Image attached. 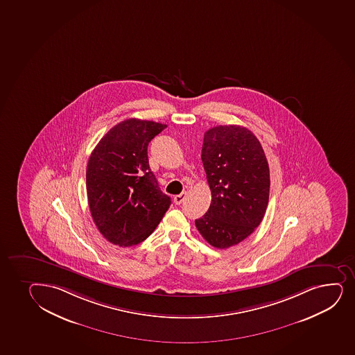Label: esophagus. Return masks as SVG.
I'll return each instance as SVG.
<instances>
[{
  "instance_id": "esophagus-1",
  "label": "esophagus",
  "mask_w": 355,
  "mask_h": 355,
  "mask_svg": "<svg viewBox=\"0 0 355 355\" xmlns=\"http://www.w3.org/2000/svg\"><path fill=\"white\" fill-rule=\"evenodd\" d=\"M187 192H182L180 195H177L173 197V202H175L177 205H180V204L183 203L184 200H187Z\"/></svg>"
}]
</instances>
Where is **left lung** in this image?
Segmentation results:
<instances>
[{
	"label": "left lung",
	"instance_id": "1",
	"mask_svg": "<svg viewBox=\"0 0 355 355\" xmlns=\"http://www.w3.org/2000/svg\"><path fill=\"white\" fill-rule=\"evenodd\" d=\"M202 162L211 204L196 227L212 247L242 242L262 222L270 189L267 158L252 132L219 125L204 135Z\"/></svg>",
	"mask_w": 355,
	"mask_h": 355
}]
</instances>
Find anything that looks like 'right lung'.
Segmentation results:
<instances>
[{
	"instance_id": "add662e5",
	"label": "right lung",
	"mask_w": 355,
	"mask_h": 355,
	"mask_svg": "<svg viewBox=\"0 0 355 355\" xmlns=\"http://www.w3.org/2000/svg\"><path fill=\"white\" fill-rule=\"evenodd\" d=\"M165 128L148 120H123L100 139L88 159V205L111 243L143 242L170 207L171 198L160 190L148 157V143Z\"/></svg>"
}]
</instances>
